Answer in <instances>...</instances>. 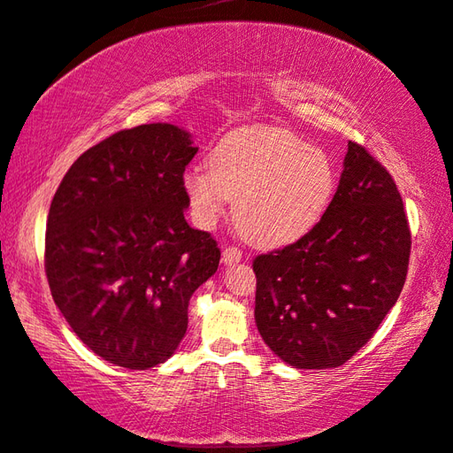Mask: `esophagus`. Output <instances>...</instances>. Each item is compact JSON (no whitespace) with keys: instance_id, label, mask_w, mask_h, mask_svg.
Returning <instances> with one entry per match:
<instances>
[{"instance_id":"1","label":"esophagus","mask_w":453,"mask_h":453,"mask_svg":"<svg viewBox=\"0 0 453 453\" xmlns=\"http://www.w3.org/2000/svg\"><path fill=\"white\" fill-rule=\"evenodd\" d=\"M241 260H242L241 249L226 247L225 250H222V263H225V265H234V263H241Z\"/></svg>"}]
</instances>
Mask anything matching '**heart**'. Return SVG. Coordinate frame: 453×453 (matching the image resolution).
Masks as SVG:
<instances>
[{"mask_svg": "<svg viewBox=\"0 0 453 453\" xmlns=\"http://www.w3.org/2000/svg\"><path fill=\"white\" fill-rule=\"evenodd\" d=\"M336 169L319 147L279 127H242L222 137L211 163L182 174L190 214L212 228L234 201V222L260 247H280L304 236L336 193Z\"/></svg>", "mask_w": 453, "mask_h": 453, "instance_id": "b5f03b06", "label": "heart"}]
</instances>
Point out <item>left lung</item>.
Segmentation results:
<instances>
[{
  "instance_id": "left-lung-1",
  "label": "left lung",
  "mask_w": 453,
  "mask_h": 453,
  "mask_svg": "<svg viewBox=\"0 0 453 453\" xmlns=\"http://www.w3.org/2000/svg\"><path fill=\"white\" fill-rule=\"evenodd\" d=\"M410 249L392 174L350 141L322 219L303 239L252 263L260 336L298 370L342 366L398 300Z\"/></svg>"
}]
</instances>
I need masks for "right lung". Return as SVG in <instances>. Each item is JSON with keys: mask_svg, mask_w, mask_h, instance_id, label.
<instances>
[{"mask_svg": "<svg viewBox=\"0 0 453 453\" xmlns=\"http://www.w3.org/2000/svg\"><path fill=\"white\" fill-rule=\"evenodd\" d=\"M196 150L171 123L119 131L71 165L51 201V296L79 340L115 366L171 358L190 296L219 268L217 241L185 220L182 173Z\"/></svg>", "mask_w": 453, "mask_h": 453, "instance_id": "obj_1", "label": "right lung"}]
</instances>
